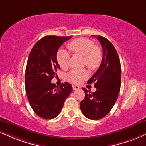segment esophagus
Segmentation results:
<instances>
[{"mask_svg": "<svg viewBox=\"0 0 146 146\" xmlns=\"http://www.w3.org/2000/svg\"><path fill=\"white\" fill-rule=\"evenodd\" d=\"M79 87L78 86H77V85H73L72 86V89H73V90H78V89H79Z\"/></svg>", "mask_w": 146, "mask_h": 146, "instance_id": "esophagus-1", "label": "esophagus"}]
</instances>
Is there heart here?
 Masks as SVG:
<instances>
[{"label": "heart", "instance_id": "heart-1", "mask_svg": "<svg viewBox=\"0 0 146 146\" xmlns=\"http://www.w3.org/2000/svg\"><path fill=\"white\" fill-rule=\"evenodd\" d=\"M68 48L73 53L84 57V64L91 70H96L100 67L103 55L100 48L95 46L94 42L85 38H78L68 44ZM70 54L65 49H60L57 52V61L63 69L68 68ZM89 73L87 70H72L68 74L67 79L73 83H78L87 78Z\"/></svg>", "mask_w": 146, "mask_h": 146}]
</instances>
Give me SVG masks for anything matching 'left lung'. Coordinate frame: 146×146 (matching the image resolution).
Instances as JSON below:
<instances>
[{
	"instance_id": "8db88e82",
	"label": "left lung",
	"mask_w": 146,
	"mask_h": 146,
	"mask_svg": "<svg viewBox=\"0 0 146 146\" xmlns=\"http://www.w3.org/2000/svg\"><path fill=\"white\" fill-rule=\"evenodd\" d=\"M97 38L103 48V59L100 68L87 81L94 83L97 89L91 93L90 90L82 88L85 97L80 104L82 114L91 120H100L110 111L118 98L121 83V66L116 48L106 38Z\"/></svg>"
}]
</instances>
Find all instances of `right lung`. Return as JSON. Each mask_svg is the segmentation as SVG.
<instances>
[{"instance_id": "1", "label": "right lung", "mask_w": 146, "mask_h": 146, "mask_svg": "<svg viewBox=\"0 0 146 146\" xmlns=\"http://www.w3.org/2000/svg\"><path fill=\"white\" fill-rule=\"evenodd\" d=\"M71 38L46 36L36 43L30 53L25 76L26 92L32 110L43 119L58 116L72 91L67 82L57 88L51 83L55 72L60 68L57 61V51Z\"/></svg>"}]
</instances>
